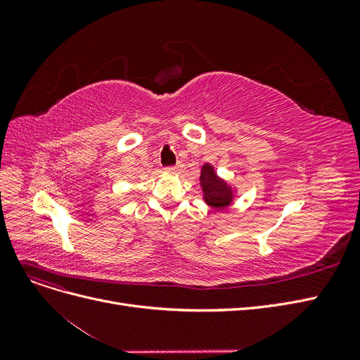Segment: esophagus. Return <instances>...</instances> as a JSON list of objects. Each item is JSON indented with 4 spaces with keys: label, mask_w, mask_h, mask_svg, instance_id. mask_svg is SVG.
Wrapping results in <instances>:
<instances>
[{
    "label": "esophagus",
    "mask_w": 360,
    "mask_h": 360,
    "mask_svg": "<svg viewBox=\"0 0 360 360\" xmlns=\"http://www.w3.org/2000/svg\"><path fill=\"white\" fill-rule=\"evenodd\" d=\"M167 171H168V172H172V174H177V172L180 171V167H179V165H177V167H168Z\"/></svg>",
    "instance_id": "34e87169"
}]
</instances>
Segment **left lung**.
Returning a JSON list of instances; mask_svg holds the SVG:
<instances>
[{
  "mask_svg": "<svg viewBox=\"0 0 360 360\" xmlns=\"http://www.w3.org/2000/svg\"><path fill=\"white\" fill-rule=\"evenodd\" d=\"M200 184L202 189V200L212 209H226L236 198V189L226 180L217 176L214 167L209 162L204 163L201 168Z\"/></svg>",
  "mask_w": 360,
  "mask_h": 360,
  "instance_id": "obj_1",
  "label": "left lung"
}]
</instances>
